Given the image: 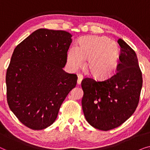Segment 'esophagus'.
I'll list each match as a JSON object with an SVG mask.
<instances>
[{
  "label": "esophagus",
  "mask_w": 150,
  "mask_h": 150,
  "mask_svg": "<svg viewBox=\"0 0 150 150\" xmlns=\"http://www.w3.org/2000/svg\"><path fill=\"white\" fill-rule=\"evenodd\" d=\"M82 81H83V76H81V75L78 76V80H77L78 85H81Z\"/></svg>",
  "instance_id": "obj_1"
}]
</instances>
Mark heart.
<instances>
[{"label":"heart","mask_w":150,"mask_h":150,"mask_svg":"<svg viewBox=\"0 0 150 150\" xmlns=\"http://www.w3.org/2000/svg\"><path fill=\"white\" fill-rule=\"evenodd\" d=\"M120 48L113 41L106 37H89L82 39L79 48L72 47L67 55V65L75 71L84 65L92 76L98 79H108L117 68Z\"/></svg>","instance_id":"1"}]
</instances>
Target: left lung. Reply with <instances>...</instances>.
Masks as SVG:
<instances>
[{"instance_id": "obj_1", "label": "left lung", "mask_w": 150, "mask_h": 150, "mask_svg": "<svg viewBox=\"0 0 150 150\" xmlns=\"http://www.w3.org/2000/svg\"><path fill=\"white\" fill-rule=\"evenodd\" d=\"M117 43L121 54L115 74L103 81L86 78L81 83L84 115L91 126L100 130L115 128L132 116L142 88L136 53L122 39Z\"/></svg>"}]
</instances>
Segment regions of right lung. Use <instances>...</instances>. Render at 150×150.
<instances>
[{"instance_id": "1", "label": "right lung", "mask_w": 150, "mask_h": 150, "mask_svg": "<svg viewBox=\"0 0 150 150\" xmlns=\"http://www.w3.org/2000/svg\"><path fill=\"white\" fill-rule=\"evenodd\" d=\"M72 35L40 28L14 49L6 74L7 103L20 122L43 130L56 120L77 76L63 70Z\"/></svg>"}]
</instances>
